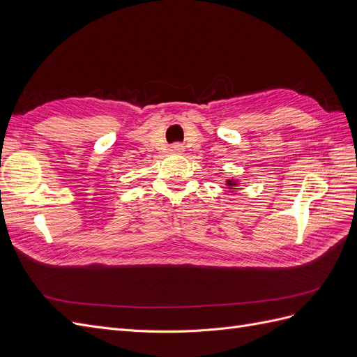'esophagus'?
Masks as SVG:
<instances>
[{
	"label": "esophagus",
	"mask_w": 357,
	"mask_h": 357,
	"mask_svg": "<svg viewBox=\"0 0 357 357\" xmlns=\"http://www.w3.org/2000/svg\"><path fill=\"white\" fill-rule=\"evenodd\" d=\"M171 152H172V153H176V155H181L183 152H185V146L180 144V143L172 144V147H171Z\"/></svg>",
	"instance_id": "1"
}]
</instances>
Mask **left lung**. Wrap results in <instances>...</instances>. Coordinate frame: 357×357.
Returning a JSON list of instances; mask_svg holds the SVG:
<instances>
[{
	"instance_id": "8db88e82",
	"label": "left lung",
	"mask_w": 357,
	"mask_h": 357,
	"mask_svg": "<svg viewBox=\"0 0 357 357\" xmlns=\"http://www.w3.org/2000/svg\"><path fill=\"white\" fill-rule=\"evenodd\" d=\"M225 185H226V189H228V192H235L236 186H238L240 183H238V180H235V178H228L225 181Z\"/></svg>"
}]
</instances>
